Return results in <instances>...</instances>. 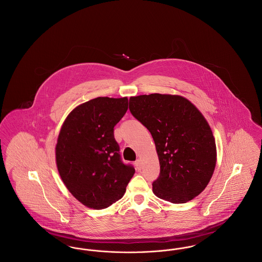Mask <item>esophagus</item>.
<instances>
[{
	"label": "esophagus",
	"instance_id": "obj_1",
	"mask_svg": "<svg viewBox=\"0 0 262 262\" xmlns=\"http://www.w3.org/2000/svg\"><path fill=\"white\" fill-rule=\"evenodd\" d=\"M141 166H142L141 160H140V159H137V161H136V167H137V169L138 171L141 170Z\"/></svg>",
	"mask_w": 262,
	"mask_h": 262
}]
</instances>
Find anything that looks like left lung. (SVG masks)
<instances>
[{
    "instance_id": "obj_1",
    "label": "left lung",
    "mask_w": 262,
    "mask_h": 262,
    "mask_svg": "<svg viewBox=\"0 0 262 262\" xmlns=\"http://www.w3.org/2000/svg\"><path fill=\"white\" fill-rule=\"evenodd\" d=\"M129 111L153 137L160 174L152 184L156 196L185 203L208 185L216 165V144L202 114L178 95L129 98Z\"/></svg>"
}]
</instances>
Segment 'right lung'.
<instances>
[{
  "label": "right lung",
  "instance_id": "obj_1",
  "mask_svg": "<svg viewBox=\"0 0 262 262\" xmlns=\"http://www.w3.org/2000/svg\"><path fill=\"white\" fill-rule=\"evenodd\" d=\"M126 97H97L77 106L66 119L56 161L67 188L85 206L103 209L120 200L136 170L125 164L114 126L127 110Z\"/></svg>",
  "mask_w": 262,
  "mask_h": 262
}]
</instances>
